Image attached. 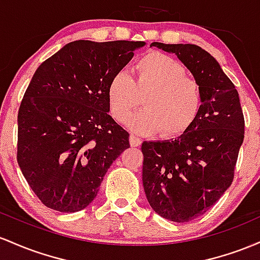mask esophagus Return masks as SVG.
<instances>
[{
    "instance_id": "obj_1",
    "label": "esophagus",
    "mask_w": 260,
    "mask_h": 260,
    "mask_svg": "<svg viewBox=\"0 0 260 260\" xmlns=\"http://www.w3.org/2000/svg\"><path fill=\"white\" fill-rule=\"evenodd\" d=\"M130 145L133 146V147H135V146H140L141 145V139L136 138V136L134 135H130Z\"/></svg>"
}]
</instances>
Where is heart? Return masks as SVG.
I'll return each mask as SVG.
<instances>
[{
    "mask_svg": "<svg viewBox=\"0 0 260 260\" xmlns=\"http://www.w3.org/2000/svg\"><path fill=\"white\" fill-rule=\"evenodd\" d=\"M108 106L118 122H126L141 102L144 109L133 116L130 129L139 135L163 131L166 138L184 134L197 120L203 92L199 83L186 76L185 67L163 52H150L134 66V77L116 72L107 88Z\"/></svg>",
    "mask_w": 260,
    "mask_h": 260,
    "instance_id": "obj_1",
    "label": "heart"
}]
</instances>
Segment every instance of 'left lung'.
Listing matches in <instances>:
<instances>
[{
	"label": "left lung",
	"instance_id": "obj_1",
	"mask_svg": "<svg viewBox=\"0 0 260 260\" xmlns=\"http://www.w3.org/2000/svg\"><path fill=\"white\" fill-rule=\"evenodd\" d=\"M176 54L203 92L197 120L176 140L144 141L142 183L156 214L173 222L199 217L232 184L244 139L240 95L214 56L194 44L152 43Z\"/></svg>",
	"mask_w": 260,
	"mask_h": 260
}]
</instances>
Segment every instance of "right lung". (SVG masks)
<instances>
[{
	"instance_id": "add662e5",
	"label": "right lung",
	"mask_w": 260,
	"mask_h": 260,
	"mask_svg": "<svg viewBox=\"0 0 260 260\" xmlns=\"http://www.w3.org/2000/svg\"><path fill=\"white\" fill-rule=\"evenodd\" d=\"M145 45L77 40L37 69L19 107L17 159L45 206L87 208L108 168L130 147L129 133L109 115L107 88Z\"/></svg>"
}]
</instances>
